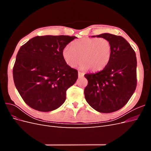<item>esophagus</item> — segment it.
<instances>
[{
  "mask_svg": "<svg viewBox=\"0 0 151 151\" xmlns=\"http://www.w3.org/2000/svg\"><path fill=\"white\" fill-rule=\"evenodd\" d=\"M84 76V74H83V73H82L81 72H78V77H79V78H81V77H83Z\"/></svg>",
  "mask_w": 151,
  "mask_h": 151,
  "instance_id": "obj_1",
  "label": "esophagus"
}]
</instances>
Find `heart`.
I'll list each match as a JSON object with an SVG mask.
<instances>
[{"instance_id":"1","label":"heart","mask_w":151,"mask_h":151,"mask_svg":"<svg viewBox=\"0 0 151 151\" xmlns=\"http://www.w3.org/2000/svg\"><path fill=\"white\" fill-rule=\"evenodd\" d=\"M111 44L103 38L86 37L72 42L71 47L66 46L62 55L68 65L76 67L80 65L83 70L99 71L106 66L111 55Z\"/></svg>"}]
</instances>
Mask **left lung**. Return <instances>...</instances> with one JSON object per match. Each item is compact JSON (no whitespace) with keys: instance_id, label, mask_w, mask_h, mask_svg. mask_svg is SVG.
<instances>
[{"instance_id":"obj_1","label":"left lung","mask_w":151,"mask_h":151,"mask_svg":"<svg viewBox=\"0 0 151 151\" xmlns=\"http://www.w3.org/2000/svg\"><path fill=\"white\" fill-rule=\"evenodd\" d=\"M91 37L108 40L112 50L109 61L101 71L84 75L88 81L85 98L97 111L112 113L124 106L136 89V55L120 36L103 33Z\"/></svg>"}]
</instances>
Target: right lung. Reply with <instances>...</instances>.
Returning <instances> with one entry per match:
<instances>
[{
	"label": "right lung",
	"instance_id": "1",
	"mask_svg": "<svg viewBox=\"0 0 151 151\" xmlns=\"http://www.w3.org/2000/svg\"><path fill=\"white\" fill-rule=\"evenodd\" d=\"M76 38L65 35L35 36L20 48L13 79L21 96L31 108L47 112L65 102L66 91L76 83L78 72L67 64L62 51Z\"/></svg>",
	"mask_w": 151,
	"mask_h": 151
}]
</instances>
